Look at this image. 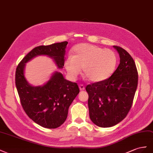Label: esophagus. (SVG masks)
Wrapping results in <instances>:
<instances>
[{"mask_svg":"<svg viewBox=\"0 0 153 153\" xmlns=\"http://www.w3.org/2000/svg\"><path fill=\"white\" fill-rule=\"evenodd\" d=\"M79 90H81V91H82V90H85V86L83 85H79Z\"/></svg>","mask_w":153,"mask_h":153,"instance_id":"obj_1","label":"esophagus"}]
</instances>
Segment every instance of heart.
Masks as SVG:
<instances>
[{"instance_id":"1","label":"heart","mask_w":153,"mask_h":153,"mask_svg":"<svg viewBox=\"0 0 153 153\" xmlns=\"http://www.w3.org/2000/svg\"><path fill=\"white\" fill-rule=\"evenodd\" d=\"M118 57L115 52L88 43H81L74 47L72 57L65 62L67 71L76 77L82 68L83 75L90 81L100 82L109 79L115 72Z\"/></svg>"}]
</instances>
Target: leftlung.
<instances>
[{
  "label": "left lung",
  "instance_id": "obj_1",
  "mask_svg": "<svg viewBox=\"0 0 153 153\" xmlns=\"http://www.w3.org/2000/svg\"><path fill=\"white\" fill-rule=\"evenodd\" d=\"M120 64L106 81L87 85L91 120L99 127L109 128L119 123L132 106L138 85V72L133 59L123 48L113 46Z\"/></svg>",
  "mask_w": 153,
  "mask_h": 153
}]
</instances>
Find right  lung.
<instances>
[{"mask_svg":"<svg viewBox=\"0 0 153 153\" xmlns=\"http://www.w3.org/2000/svg\"><path fill=\"white\" fill-rule=\"evenodd\" d=\"M67 44L63 42L34 48L16 69L15 84L23 109L34 123L48 129L57 128L64 123L69 106L79 93V87L58 72H54L43 86L30 85L24 75L25 63L38 56L45 55L53 59L58 68H62Z\"/></svg>","mask_w":153,"mask_h":153,"instance_id":"right-lung-1","label":"right lung"}]
</instances>
